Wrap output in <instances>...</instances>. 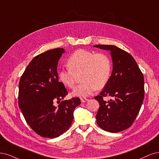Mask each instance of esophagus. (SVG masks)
<instances>
[{
  "instance_id": "esophagus-1",
  "label": "esophagus",
  "mask_w": 159,
  "mask_h": 159,
  "mask_svg": "<svg viewBox=\"0 0 159 159\" xmlns=\"http://www.w3.org/2000/svg\"><path fill=\"white\" fill-rule=\"evenodd\" d=\"M80 100H81V102H83V103H84V102H87V101H88L89 100L88 99H87V98H81L80 99Z\"/></svg>"
}]
</instances>
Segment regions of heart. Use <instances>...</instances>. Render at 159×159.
<instances>
[{
  "mask_svg": "<svg viewBox=\"0 0 159 159\" xmlns=\"http://www.w3.org/2000/svg\"><path fill=\"white\" fill-rule=\"evenodd\" d=\"M68 68L58 72L60 82L67 88H73L75 74L81 72L83 82L76 86L71 94L73 96L86 98L97 89H100L108 83L111 73V62L104 53H95L85 49H78L71 55L66 61Z\"/></svg>",
  "mask_w": 159,
  "mask_h": 159,
  "instance_id": "b5f03b06",
  "label": "heart"
}]
</instances>
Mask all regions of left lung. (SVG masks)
Wrapping results in <instances>:
<instances>
[{"label": "left lung", "instance_id": "8db88e82", "mask_svg": "<svg viewBox=\"0 0 159 159\" xmlns=\"http://www.w3.org/2000/svg\"><path fill=\"white\" fill-rule=\"evenodd\" d=\"M110 51L113 70L108 83L100 95L94 97L100 104L96 116L98 126L106 131L117 133L129 128L139 112L144 99V77L132 56L115 45H96ZM113 98L107 102L105 96Z\"/></svg>", "mask_w": 159, "mask_h": 159}]
</instances>
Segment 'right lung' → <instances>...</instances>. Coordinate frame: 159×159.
Here are the masks:
<instances>
[{"label":"right lung","mask_w":159,"mask_h":159,"mask_svg":"<svg viewBox=\"0 0 159 159\" xmlns=\"http://www.w3.org/2000/svg\"><path fill=\"white\" fill-rule=\"evenodd\" d=\"M63 48L46 51L30 61L19 83L18 106L24 118L39 135L57 137L69 129L73 120L75 107L80 104L79 98L63 100L68 94L59 82L58 61L64 53Z\"/></svg>","instance_id":"obj_1"}]
</instances>
